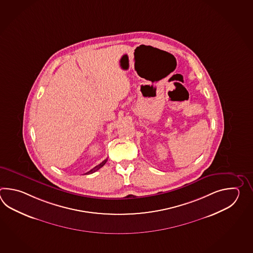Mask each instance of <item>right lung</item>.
<instances>
[{"mask_svg":"<svg viewBox=\"0 0 253 253\" xmlns=\"http://www.w3.org/2000/svg\"><path fill=\"white\" fill-rule=\"evenodd\" d=\"M107 161H108V158H107V159H105L104 161L101 162V163H100L99 165H97V167H94V168H93V169H91L90 171L86 172V173H85V174H89V173H93V172H96V171H97L98 169H100V168H101V167H102L103 166H104V165H105V164L107 163Z\"/></svg>","mask_w":253,"mask_h":253,"instance_id":"add662e5","label":"right lung"}]
</instances>
